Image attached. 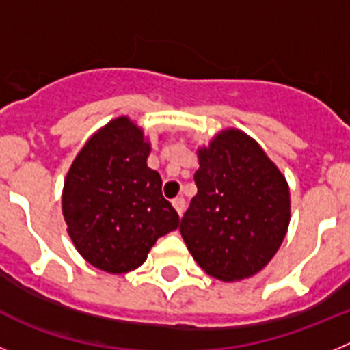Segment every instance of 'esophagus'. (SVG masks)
I'll return each instance as SVG.
<instances>
[{"label": "esophagus", "mask_w": 350, "mask_h": 350, "mask_svg": "<svg viewBox=\"0 0 350 350\" xmlns=\"http://www.w3.org/2000/svg\"><path fill=\"white\" fill-rule=\"evenodd\" d=\"M172 205H173V208L177 210V213H182V210H184V206H185V202H184V198H175V200H173L172 202Z\"/></svg>", "instance_id": "1"}]
</instances>
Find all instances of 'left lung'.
<instances>
[{"label":"left lung","mask_w":350,"mask_h":350,"mask_svg":"<svg viewBox=\"0 0 350 350\" xmlns=\"http://www.w3.org/2000/svg\"><path fill=\"white\" fill-rule=\"evenodd\" d=\"M198 193L180 234L203 271L224 282L249 279L271 261L291 221L289 185L261 145L237 128L198 147Z\"/></svg>","instance_id":"obj_1"}]
</instances>
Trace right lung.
<instances>
[{
  "instance_id": "add662e5",
  "label": "right lung",
  "mask_w": 350,
  "mask_h": 350,
  "mask_svg": "<svg viewBox=\"0 0 350 350\" xmlns=\"http://www.w3.org/2000/svg\"><path fill=\"white\" fill-rule=\"evenodd\" d=\"M144 128L120 116L85 142L63 185V215L71 242L89 265L128 273L147 259L157 238L175 231L178 213L148 168Z\"/></svg>"
}]
</instances>
